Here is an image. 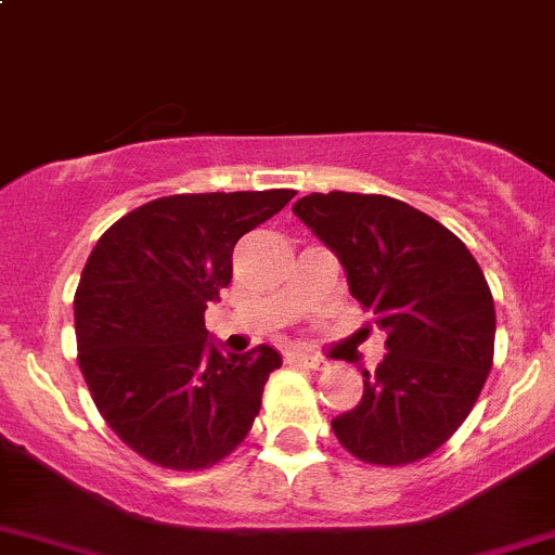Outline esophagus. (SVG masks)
I'll use <instances>...</instances> for the list:
<instances>
[{"label":"esophagus","mask_w":555,"mask_h":555,"mask_svg":"<svg viewBox=\"0 0 555 555\" xmlns=\"http://www.w3.org/2000/svg\"><path fill=\"white\" fill-rule=\"evenodd\" d=\"M289 362H298V365L311 367V371H322L324 367V360H319V357H313V354H304V351H298V354H289Z\"/></svg>","instance_id":"esophagus-1"}]
</instances>
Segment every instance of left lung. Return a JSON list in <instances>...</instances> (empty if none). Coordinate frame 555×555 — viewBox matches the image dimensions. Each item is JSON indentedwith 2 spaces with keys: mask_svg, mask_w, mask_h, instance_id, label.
<instances>
[{
  "mask_svg": "<svg viewBox=\"0 0 555 555\" xmlns=\"http://www.w3.org/2000/svg\"><path fill=\"white\" fill-rule=\"evenodd\" d=\"M295 215L338 255L351 295L386 333L362 400L333 418L351 456L382 467L438 451L473 411L494 362L483 271L449 228L389 195L311 193Z\"/></svg>",
  "mask_w": 555,
  "mask_h": 555,
  "instance_id": "8db88e82",
  "label": "left lung"
}]
</instances>
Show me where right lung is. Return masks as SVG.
<instances>
[{"label":"right lung","mask_w":555,"mask_h":555,"mask_svg":"<svg viewBox=\"0 0 555 555\" xmlns=\"http://www.w3.org/2000/svg\"><path fill=\"white\" fill-rule=\"evenodd\" d=\"M295 190L182 193L128 211L99 238L75 293L77 362L112 433L166 469L238 449L282 357L222 354L206 304L231 284L233 246Z\"/></svg>","instance_id":"add662e5"}]
</instances>
